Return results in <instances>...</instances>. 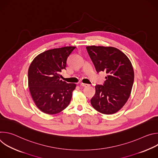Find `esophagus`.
Here are the masks:
<instances>
[{
	"label": "esophagus",
	"instance_id": "obj_1",
	"mask_svg": "<svg viewBox=\"0 0 158 158\" xmlns=\"http://www.w3.org/2000/svg\"><path fill=\"white\" fill-rule=\"evenodd\" d=\"M80 85H81V86H83V87H88V86H89V84H84V83H82V82H81V83L80 84Z\"/></svg>",
	"mask_w": 158,
	"mask_h": 158
}]
</instances>
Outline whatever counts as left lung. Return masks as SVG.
Instances as JSON below:
<instances>
[{"label":"left lung","mask_w":158,"mask_h":158,"mask_svg":"<svg viewBox=\"0 0 158 158\" xmlns=\"http://www.w3.org/2000/svg\"><path fill=\"white\" fill-rule=\"evenodd\" d=\"M86 49L96 71L107 74L103 85L95 86L91 103L101 113L114 114L130 96L134 78L132 64L125 54L113 47L91 46Z\"/></svg>","instance_id":"1"}]
</instances>
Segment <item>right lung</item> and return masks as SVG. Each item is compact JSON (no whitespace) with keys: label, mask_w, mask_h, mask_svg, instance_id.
<instances>
[{"label":"right lung","mask_w":158,"mask_h":158,"mask_svg":"<svg viewBox=\"0 0 158 158\" xmlns=\"http://www.w3.org/2000/svg\"><path fill=\"white\" fill-rule=\"evenodd\" d=\"M76 47L67 46L45 51L31 62L28 85L36 106L48 114H56L69 104L76 85L60 79L61 70Z\"/></svg>","instance_id":"1"}]
</instances>
